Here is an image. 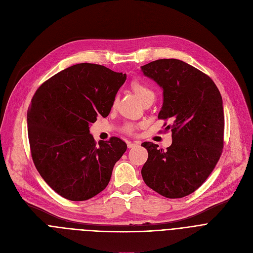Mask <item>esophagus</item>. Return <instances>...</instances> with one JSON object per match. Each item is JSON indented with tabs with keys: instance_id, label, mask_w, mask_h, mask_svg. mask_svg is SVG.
<instances>
[{
	"instance_id": "34e87169",
	"label": "esophagus",
	"mask_w": 253,
	"mask_h": 253,
	"mask_svg": "<svg viewBox=\"0 0 253 253\" xmlns=\"http://www.w3.org/2000/svg\"><path fill=\"white\" fill-rule=\"evenodd\" d=\"M127 145H128V148H133V147H135V146H138V145H139V142H132V141H128Z\"/></svg>"
}]
</instances>
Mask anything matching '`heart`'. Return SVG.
Instances as JSON below:
<instances>
[{
	"label": "heart",
	"instance_id": "obj_1",
	"mask_svg": "<svg viewBox=\"0 0 253 253\" xmlns=\"http://www.w3.org/2000/svg\"><path fill=\"white\" fill-rule=\"evenodd\" d=\"M131 88L134 91V93L136 94V96L141 100V102L143 99H145L146 97L155 96V93H154L153 89H151L145 82H143L140 79H133L132 82H131ZM125 130L127 132L131 133L133 131V126L128 124L125 127Z\"/></svg>",
	"mask_w": 253,
	"mask_h": 253
}]
</instances>
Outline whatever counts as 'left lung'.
<instances>
[{
    "instance_id": "8db88e82",
    "label": "left lung",
    "mask_w": 253,
    "mask_h": 253,
    "mask_svg": "<svg viewBox=\"0 0 253 253\" xmlns=\"http://www.w3.org/2000/svg\"><path fill=\"white\" fill-rule=\"evenodd\" d=\"M141 70L163 88L158 117L171 122L165 130H170L173 138L167 150L153 142L141 144L148 153L143 181L167 198L187 196L203 185L222 155V95L210 76L177 59L150 62Z\"/></svg>"
}]
</instances>
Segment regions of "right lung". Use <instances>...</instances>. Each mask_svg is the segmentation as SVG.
<instances>
[{"mask_svg":"<svg viewBox=\"0 0 253 253\" xmlns=\"http://www.w3.org/2000/svg\"><path fill=\"white\" fill-rule=\"evenodd\" d=\"M126 74L102 65H73L43 82L27 112L28 139L37 170L48 186L72 201L87 200L110 182L127 144L111 137L98 145L89 133L106 118Z\"/></svg>","mask_w":253,"mask_h":253,"instance_id":"1","label":"right lung"}]
</instances>
